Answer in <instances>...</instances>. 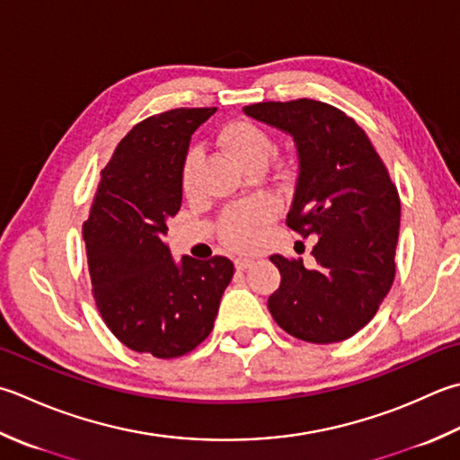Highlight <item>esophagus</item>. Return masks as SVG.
Masks as SVG:
<instances>
[{
  "label": "esophagus",
  "instance_id": "obj_1",
  "mask_svg": "<svg viewBox=\"0 0 460 460\" xmlns=\"http://www.w3.org/2000/svg\"><path fill=\"white\" fill-rule=\"evenodd\" d=\"M251 265H253V259H249V257H237L235 259V267L239 269V271H245V269H249Z\"/></svg>",
  "mask_w": 460,
  "mask_h": 460
}]
</instances>
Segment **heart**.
<instances>
[{
	"mask_svg": "<svg viewBox=\"0 0 460 460\" xmlns=\"http://www.w3.org/2000/svg\"><path fill=\"white\" fill-rule=\"evenodd\" d=\"M221 146L229 151V155L245 169H263L269 157L275 153V139L261 125L235 119L225 125L219 133ZM201 161V151L191 147L183 157L181 165V189L191 195L197 185V167ZM277 215V203L271 197H255L225 207L217 221L219 239L231 249H249L259 239L261 229L271 223Z\"/></svg>",
	"mask_w": 460,
	"mask_h": 460,
	"instance_id": "heart-1",
	"label": "heart"
}]
</instances>
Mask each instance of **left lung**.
<instances>
[{"label": "left lung", "instance_id": "left-lung-1", "mask_svg": "<svg viewBox=\"0 0 460 460\" xmlns=\"http://www.w3.org/2000/svg\"><path fill=\"white\" fill-rule=\"evenodd\" d=\"M243 111L293 135L299 177L287 225L317 239L311 265L269 257L281 285L267 307L279 327L307 343L353 337L379 311L397 273V185L363 128L337 107L303 97Z\"/></svg>", "mask_w": 460, "mask_h": 460}]
</instances>
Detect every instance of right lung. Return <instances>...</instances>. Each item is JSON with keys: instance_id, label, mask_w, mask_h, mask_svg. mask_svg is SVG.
Segmentation results:
<instances>
[{"instance_id": "add662e5", "label": "right lung", "mask_w": 460, "mask_h": 460, "mask_svg": "<svg viewBox=\"0 0 460 460\" xmlns=\"http://www.w3.org/2000/svg\"><path fill=\"white\" fill-rule=\"evenodd\" d=\"M217 107H179L139 121L102 171L84 221L97 311L125 347L157 358L181 357L209 337L231 259L177 265L164 235L181 209V165L193 131Z\"/></svg>"}]
</instances>
